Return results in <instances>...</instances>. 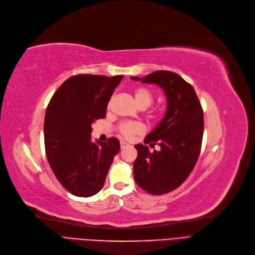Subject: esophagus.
Here are the masks:
<instances>
[{
    "mask_svg": "<svg viewBox=\"0 0 255 255\" xmlns=\"http://www.w3.org/2000/svg\"><path fill=\"white\" fill-rule=\"evenodd\" d=\"M128 144L127 143V142H125V141H121L120 142V147H121V149H125L126 147H128Z\"/></svg>",
    "mask_w": 255,
    "mask_h": 255,
    "instance_id": "1",
    "label": "esophagus"
}]
</instances>
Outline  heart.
Here are the masks:
<instances>
[{"mask_svg": "<svg viewBox=\"0 0 255 255\" xmlns=\"http://www.w3.org/2000/svg\"><path fill=\"white\" fill-rule=\"evenodd\" d=\"M134 96H135V101L137 105L143 109L149 107L153 101V93L151 89H149L148 87H138L134 91ZM141 130H142V126L137 123H125L119 126L120 134L127 138H129L132 135L138 134V132H140Z\"/></svg>", "mask_w": 255, "mask_h": 255, "instance_id": "heart-1", "label": "heart"}]
</instances>
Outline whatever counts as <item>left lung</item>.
<instances>
[{
  "instance_id": "1",
  "label": "left lung",
  "mask_w": 255,
  "mask_h": 255,
  "mask_svg": "<svg viewBox=\"0 0 255 255\" xmlns=\"http://www.w3.org/2000/svg\"><path fill=\"white\" fill-rule=\"evenodd\" d=\"M131 80L155 84L165 92L167 109L163 119L144 143L157 142L161 149L149 152L137 144L134 178L137 185L152 195L173 191L184 183L195 166L203 136V111L195 90L175 72L157 70Z\"/></svg>"
}]
</instances>
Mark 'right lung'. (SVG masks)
Wrapping results in <instances>:
<instances>
[{
	"instance_id": "add662e5",
	"label": "right lung",
	"mask_w": 255,
	"mask_h": 255,
	"mask_svg": "<svg viewBox=\"0 0 255 255\" xmlns=\"http://www.w3.org/2000/svg\"><path fill=\"white\" fill-rule=\"evenodd\" d=\"M124 76L78 75L67 79L47 105L44 146L48 164L68 192L90 197L104 187L119 140L91 141L92 124L106 117L107 106Z\"/></svg>"
}]
</instances>
